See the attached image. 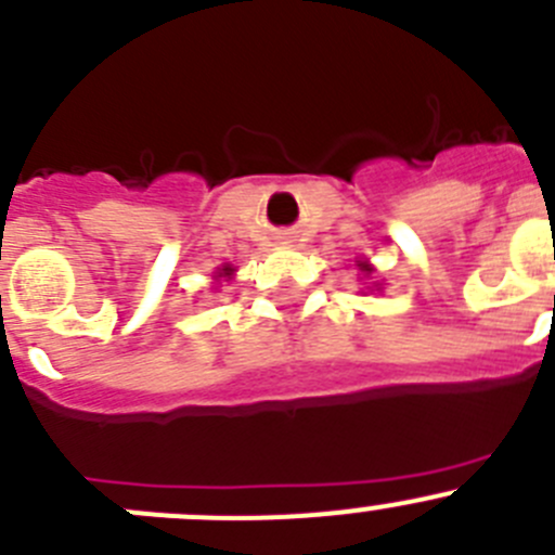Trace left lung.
<instances>
[{
  "instance_id": "obj_1",
  "label": "left lung",
  "mask_w": 555,
  "mask_h": 555,
  "mask_svg": "<svg viewBox=\"0 0 555 555\" xmlns=\"http://www.w3.org/2000/svg\"><path fill=\"white\" fill-rule=\"evenodd\" d=\"M365 269H367V267H365Z\"/></svg>"
}]
</instances>
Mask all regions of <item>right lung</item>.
I'll return each mask as SVG.
<instances>
[{
  "mask_svg": "<svg viewBox=\"0 0 555 555\" xmlns=\"http://www.w3.org/2000/svg\"><path fill=\"white\" fill-rule=\"evenodd\" d=\"M223 274H231V267H225V269H223Z\"/></svg>",
  "mask_w": 555,
  "mask_h": 555,
  "instance_id": "1",
  "label": "right lung"
}]
</instances>
